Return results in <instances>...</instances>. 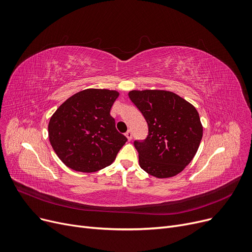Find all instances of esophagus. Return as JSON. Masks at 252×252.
I'll return each instance as SVG.
<instances>
[{
    "label": "esophagus",
    "mask_w": 252,
    "mask_h": 252,
    "mask_svg": "<svg viewBox=\"0 0 252 252\" xmlns=\"http://www.w3.org/2000/svg\"><path fill=\"white\" fill-rule=\"evenodd\" d=\"M126 137L127 138V140H128V141L132 140V137H133V134H132V132H130V130H127V132L126 133Z\"/></svg>",
    "instance_id": "1"
}]
</instances>
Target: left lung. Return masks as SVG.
<instances>
[{"label": "left lung", "instance_id": "obj_1", "mask_svg": "<svg viewBox=\"0 0 252 252\" xmlns=\"http://www.w3.org/2000/svg\"><path fill=\"white\" fill-rule=\"evenodd\" d=\"M128 96L148 125V136L135 141L139 165L157 178L176 176L192 160L203 137L196 109L168 91H130Z\"/></svg>", "mask_w": 252, "mask_h": 252}]
</instances>
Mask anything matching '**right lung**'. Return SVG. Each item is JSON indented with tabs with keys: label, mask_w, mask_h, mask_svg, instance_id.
Wrapping results in <instances>:
<instances>
[{
	"label": "right lung",
	"mask_w": 252,
	"mask_h": 252,
	"mask_svg": "<svg viewBox=\"0 0 252 252\" xmlns=\"http://www.w3.org/2000/svg\"><path fill=\"white\" fill-rule=\"evenodd\" d=\"M119 93L87 89L70 96L51 116L48 137L68 168L93 173L110 166L127 139L110 115Z\"/></svg>",
	"instance_id": "right-lung-1"
}]
</instances>
